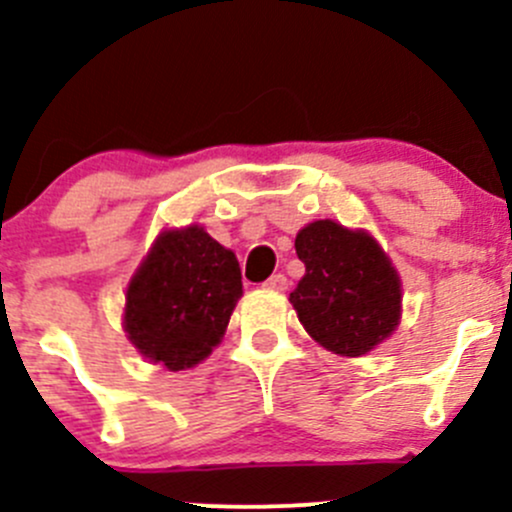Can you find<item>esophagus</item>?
<instances>
[{"label":"esophagus","instance_id":"1","mask_svg":"<svg viewBox=\"0 0 512 512\" xmlns=\"http://www.w3.org/2000/svg\"><path fill=\"white\" fill-rule=\"evenodd\" d=\"M267 289H275V292H285L287 289V277L285 275H272L270 280L265 282Z\"/></svg>","mask_w":512,"mask_h":512}]
</instances>
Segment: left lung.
I'll list each match as a JSON object with an SVG mask.
<instances>
[{"label": "left lung", "mask_w": 512, "mask_h": 512, "mask_svg": "<svg viewBox=\"0 0 512 512\" xmlns=\"http://www.w3.org/2000/svg\"><path fill=\"white\" fill-rule=\"evenodd\" d=\"M304 277L289 302L314 342L361 356L394 334L401 319V280L379 242L364 230L317 220L297 232Z\"/></svg>", "instance_id": "left-lung-1"}]
</instances>
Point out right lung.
<instances>
[{
    "label": "right lung",
    "mask_w": 512,
    "mask_h": 512,
    "mask_svg": "<svg viewBox=\"0 0 512 512\" xmlns=\"http://www.w3.org/2000/svg\"><path fill=\"white\" fill-rule=\"evenodd\" d=\"M240 297L235 252L200 225L165 230L128 285L123 329L146 359L183 371L218 347Z\"/></svg>",
    "instance_id": "add662e5"
}]
</instances>
